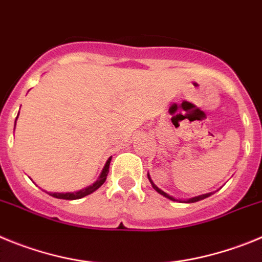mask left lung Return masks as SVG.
Instances as JSON below:
<instances>
[{
  "label": "left lung",
  "instance_id": "left-lung-1",
  "mask_svg": "<svg viewBox=\"0 0 262 262\" xmlns=\"http://www.w3.org/2000/svg\"><path fill=\"white\" fill-rule=\"evenodd\" d=\"M147 178H148V180H150V183H151L152 188H154V189L157 190V192L159 193V194L164 195V197H166V199L171 200V201H178V202H183V204H184V202H185V204H190V202H197V201H201V200L206 199V197H209V195H211V194H213V193H214V192H210V193H206V194H200V195H195V197H192V199H187V200L175 199V197H172V195H169L168 193H166V192H164V190H162V189H160V188H158L157 185H155V184H154V181L151 180V178H150V175H148V173H147Z\"/></svg>",
  "mask_w": 262,
  "mask_h": 262
}]
</instances>
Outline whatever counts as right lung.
<instances>
[{
    "label": "right lung",
    "mask_w": 262,
    "mask_h": 262,
    "mask_svg": "<svg viewBox=\"0 0 262 262\" xmlns=\"http://www.w3.org/2000/svg\"><path fill=\"white\" fill-rule=\"evenodd\" d=\"M16 119H18V116H16ZM16 122V120H15ZM14 129H15V126H14ZM111 159H112V157L108 158L107 163H105V166L103 167L102 172H100V175H99L98 180L95 181V183L93 184V185H89V187L83 188V189H79L77 190V192H67V193H58V192H47L49 195H52V197H55V199H61V200H79L82 199V197H84V195H89L91 194L93 192H95L98 188H100L104 184L105 179H107V175L108 172H110V163H111Z\"/></svg>",
    "instance_id": "add662e5"
}]
</instances>
